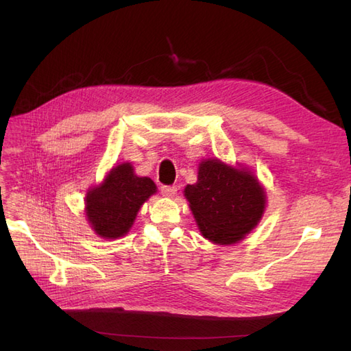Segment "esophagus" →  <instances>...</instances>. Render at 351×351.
I'll list each match as a JSON object with an SVG mask.
<instances>
[{
    "instance_id": "34e87169",
    "label": "esophagus",
    "mask_w": 351,
    "mask_h": 351,
    "mask_svg": "<svg viewBox=\"0 0 351 351\" xmlns=\"http://www.w3.org/2000/svg\"><path fill=\"white\" fill-rule=\"evenodd\" d=\"M161 193L165 197H174L177 195V187L176 186H162L161 187Z\"/></svg>"
}]
</instances>
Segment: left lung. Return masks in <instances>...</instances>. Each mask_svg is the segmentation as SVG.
<instances>
[{
    "mask_svg": "<svg viewBox=\"0 0 351 351\" xmlns=\"http://www.w3.org/2000/svg\"><path fill=\"white\" fill-rule=\"evenodd\" d=\"M184 197L200 234L222 246L241 241L267 209V192L252 169L218 158L202 159L197 182L184 187Z\"/></svg>",
    "mask_w": 351,
    "mask_h": 351,
    "instance_id": "8db88e82",
    "label": "left lung"
}]
</instances>
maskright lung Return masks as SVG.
Wrapping results in <instances>:
<instances>
[{
	"instance_id": "1",
	"label": "right lung",
	"mask_w": 351,
	"mask_h": 351,
	"mask_svg": "<svg viewBox=\"0 0 351 351\" xmlns=\"http://www.w3.org/2000/svg\"><path fill=\"white\" fill-rule=\"evenodd\" d=\"M155 193L156 184L149 177L136 176L130 162H121L88 190L84 214L95 234L107 240L120 239L130 231L137 212Z\"/></svg>"
}]
</instances>
